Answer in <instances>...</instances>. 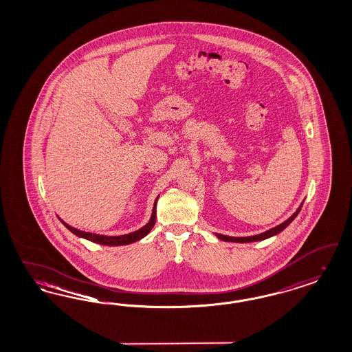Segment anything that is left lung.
<instances>
[{
  "instance_id": "1",
  "label": "left lung",
  "mask_w": 352,
  "mask_h": 352,
  "mask_svg": "<svg viewBox=\"0 0 352 352\" xmlns=\"http://www.w3.org/2000/svg\"><path fill=\"white\" fill-rule=\"evenodd\" d=\"M301 206L297 208V211L290 217V218L287 219V220H285L284 223H281L280 226H277V227H274V228H270L268 231H265V232H263V234H254V236H247V237H234V236H226V234H215L218 236L220 240H223V241H231V243H252V241H261V240H265V239H269V237H272V236H274V234H280L281 231H284L285 228L296 219V217L298 215V212L301 211L302 208Z\"/></svg>"
}]
</instances>
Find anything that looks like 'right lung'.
I'll return each mask as SVG.
<instances>
[{
	"mask_svg": "<svg viewBox=\"0 0 352 352\" xmlns=\"http://www.w3.org/2000/svg\"><path fill=\"white\" fill-rule=\"evenodd\" d=\"M157 201H158V197H157V199L154 201V207H153V211H151V220H149L144 227H141L140 230H137V231H134V232H131V234H121V236H105V234H91V232H84V231L76 230V228L68 226L67 223H65L62 219H60V221L65 224V227L68 228L72 234H76V236H79V237L87 239V240H89V241H92V243H98V244H101V245H109V247L126 245V244H132V243H135V241L141 240L142 237H145L146 234L151 232V228H153L154 224H155Z\"/></svg>",
	"mask_w": 352,
	"mask_h": 352,
	"instance_id": "1",
	"label": "right lung"
}]
</instances>
